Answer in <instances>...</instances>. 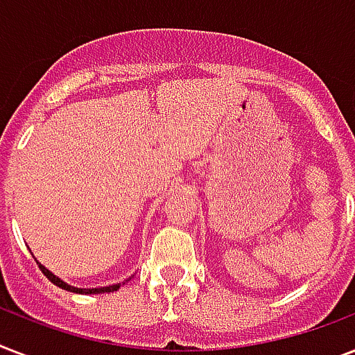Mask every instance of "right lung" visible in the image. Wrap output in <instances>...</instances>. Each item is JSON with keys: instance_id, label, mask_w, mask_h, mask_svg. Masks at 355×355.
Masks as SVG:
<instances>
[{"instance_id": "1", "label": "right lung", "mask_w": 355, "mask_h": 355, "mask_svg": "<svg viewBox=\"0 0 355 355\" xmlns=\"http://www.w3.org/2000/svg\"><path fill=\"white\" fill-rule=\"evenodd\" d=\"M38 263V261H36ZM38 267H40V270L44 272V275L47 276V280H51L55 286L62 287V289H66V291H73V293H80V295H92V293H112V291H118L119 289V284H116V286H108V287H97V289H79V287H73V286H68L66 282H62L58 276H55L53 272H49V270L44 267V265L38 263Z\"/></svg>"}]
</instances>
